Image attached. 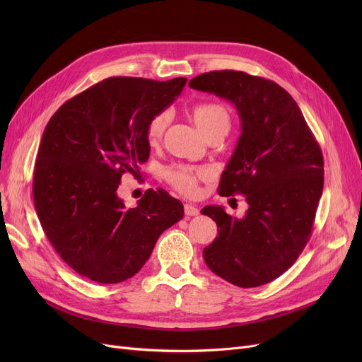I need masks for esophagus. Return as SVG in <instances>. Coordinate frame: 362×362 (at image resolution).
<instances>
[{
  "mask_svg": "<svg viewBox=\"0 0 362 362\" xmlns=\"http://www.w3.org/2000/svg\"><path fill=\"white\" fill-rule=\"evenodd\" d=\"M185 214H186V216H189V217H192V216H198V214H199L198 206H197L195 204L186 202V204H185Z\"/></svg>",
  "mask_w": 362,
  "mask_h": 362,
  "instance_id": "34e87169",
  "label": "esophagus"
}]
</instances>
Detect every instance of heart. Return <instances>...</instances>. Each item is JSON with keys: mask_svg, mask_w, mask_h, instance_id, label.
<instances>
[{"mask_svg": "<svg viewBox=\"0 0 362 362\" xmlns=\"http://www.w3.org/2000/svg\"><path fill=\"white\" fill-rule=\"evenodd\" d=\"M194 119L201 130L210 127L218 122H229V114L226 108L216 103H202L194 107ZM168 123V112L158 111L152 116L146 126V141L149 145H157L163 138V133ZM202 176V171H198L187 165H171L164 170V177L167 182L175 186L177 191L186 195L197 192L198 179Z\"/></svg>", "mask_w": 362, "mask_h": 362, "instance_id": "b5f03b06", "label": "heart"}]
</instances>
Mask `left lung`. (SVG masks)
<instances>
[{"mask_svg": "<svg viewBox=\"0 0 362 362\" xmlns=\"http://www.w3.org/2000/svg\"><path fill=\"white\" fill-rule=\"evenodd\" d=\"M189 86L235 105L240 136L218 194H242L248 202L242 218L220 205L202 208L218 229L204 248V261L239 288L261 286L292 267L311 236L325 185L320 145L296 101L273 81L217 70L197 76Z\"/></svg>", "mask_w": 362, "mask_h": 362, "instance_id": "1", "label": "left lung"}]
</instances>
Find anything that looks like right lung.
Returning <instances> with one entry per match:
<instances>
[{"label": "right lung", "mask_w": 362, "mask_h": 362, "mask_svg": "<svg viewBox=\"0 0 362 362\" xmlns=\"http://www.w3.org/2000/svg\"><path fill=\"white\" fill-rule=\"evenodd\" d=\"M186 81L108 78L49 119L35 163L33 202L54 250L78 274L98 283L130 279L183 217V204L163 189H148L135 208L117 189L124 173L136 176L149 158V119L179 97Z\"/></svg>", "instance_id": "add662e5"}]
</instances>
